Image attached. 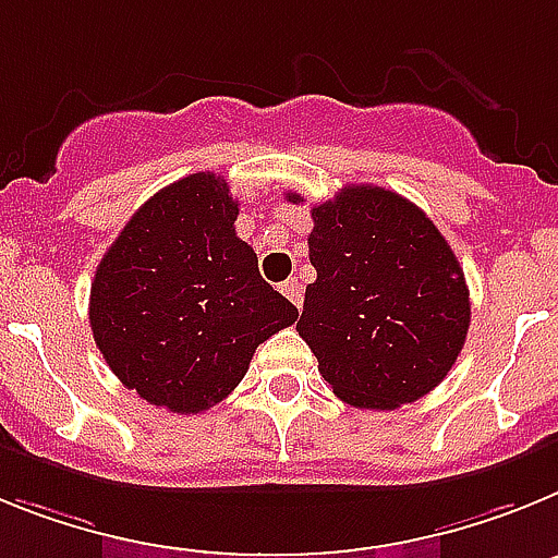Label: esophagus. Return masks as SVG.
Wrapping results in <instances>:
<instances>
[{
	"mask_svg": "<svg viewBox=\"0 0 558 558\" xmlns=\"http://www.w3.org/2000/svg\"><path fill=\"white\" fill-rule=\"evenodd\" d=\"M280 292L286 294V298L292 300L294 306H303V286H300V280H294V278H289L286 280V283H280Z\"/></svg>",
	"mask_w": 558,
	"mask_h": 558,
	"instance_id": "obj_1",
	"label": "esophagus"
}]
</instances>
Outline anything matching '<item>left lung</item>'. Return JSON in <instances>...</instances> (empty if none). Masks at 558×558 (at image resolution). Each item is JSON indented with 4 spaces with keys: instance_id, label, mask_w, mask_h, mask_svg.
<instances>
[{
    "instance_id": "left-lung-1",
    "label": "left lung",
    "mask_w": 558,
    "mask_h": 558,
    "mask_svg": "<svg viewBox=\"0 0 558 558\" xmlns=\"http://www.w3.org/2000/svg\"><path fill=\"white\" fill-rule=\"evenodd\" d=\"M289 202H303L289 193ZM300 337L333 393L396 410L444 381L466 342L472 303L438 227L385 187L348 185L312 207Z\"/></svg>"
}]
</instances>
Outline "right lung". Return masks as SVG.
<instances>
[{"label": "right lung", "instance_id": "right-lung-1", "mask_svg": "<svg viewBox=\"0 0 558 558\" xmlns=\"http://www.w3.org/2000/svg\"><path fill=\"white\" fill-rule=\"evenodd\" d=\"M227 179L191 173L154 193L98 264L89 326L111 373L140 399L191 415L239 387L260 342L298 308L235 235Z\"/></svg>", "mask_w": 558, "mask_h": 558}]
</instances>
